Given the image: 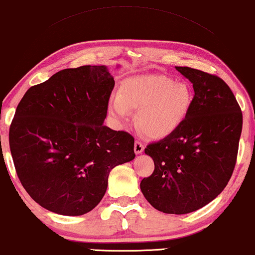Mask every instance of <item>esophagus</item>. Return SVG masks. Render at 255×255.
Masks as SVG:
<instances>
[{"instance_id": "1", "label": "esophagus", "mask_w": 255, "mask_h": 255, "mask_svg": "<svg viewBox=\"0 0 255 255\" xmlns=\"http://www.w3.org/2000/svg\"><path fill=\"white\" fill-rule=\"evenodd\" d=\"M143 149H144L143 144L141 143L140 141H135V143H134V151H135V154H141L143 151Z\"/></svg>"}]
</instances>
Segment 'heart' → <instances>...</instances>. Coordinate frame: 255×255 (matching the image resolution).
Returning a JSON list of instances; mask_svg holds the SVG:
<instances>
[{
    "label": "heart",
    "mask_w": 255,
    "mask_h": 255,
    "mask_svg": "<svg viewBox=\"0 0 255 255\" xmlns=\"http://www.w3.org/2000/svg\"><path fill=\"white\" fill-rule=\"evenodd\" d=\"M192 100V90L183 82L163 75L133 76L122 82L120 94L109 100V113L118 121H126L130 118V109H136L140 130L160 140L182 125Z\"/></svg>",
    "instance_id": "heart-1"
}]
</instances>
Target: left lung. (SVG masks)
<instances>
[{
  "label": "left lung",
  "mask_w": 255,
  "mask_h": 255,
  "mask_svg": "<svg viewBox=\"0 0 255 255\" xmlns=\"http://www.w3.org/2000/svg\"><path fill=\"white\" fill-rule=\"evenodd\" d=\"M175 69L192 82L194 98L178 129L144 148L155 168L140 188L157 211L187 214L213 201L230 181L243 113L220 77L188 67Z\"/></svg>",
  "instance_id": "left-lung-1"
}]
</instances>
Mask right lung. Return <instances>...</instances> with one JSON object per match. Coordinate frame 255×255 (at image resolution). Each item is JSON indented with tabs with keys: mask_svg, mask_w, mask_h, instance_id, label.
Masks as SVG:
<instances>
[{
	"mask_svg": "<svg viewBox=\"0 0 255 255\" xmlns=\"http://www.w3.org/2000/svg\"><path fill=\"white\" fill-rule=\"evenodd\" d=\"M114 85L107 66L63 69L30 87L16 108L9 130L16 173L48 211L88 213L111 170L135 157L133 136L104 125Z\"/></svg>",
	"mask_w": 255,
	"mask_h": 255,
	"instance_id": "right-lung-1",
	"label": "right lung"
}]
</instances>
